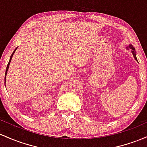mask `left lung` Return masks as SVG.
<instances>
[{
  "label": "left lung",
  "instance_id": "1",
  "mask_svg": "<svg viewBox=\"0 0 147 147\" xmlns=\"http://www.w3.org/2000/svg\"><path fill=\"white\" fill-rule=\"evenodd\" d=\"M126 49H131V53H132V54H133V57H134V58H135V60H136L137 62H138V59H137V57H136V49H135V48L133 47V46L132 45V44H129V45H128V47H126Z\"/></svg>",
  "mask_w": 147,
  "mask_h": 147
}]
</instances>
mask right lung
<instances>
[{"mask_svg":"<svg viewBox=\"0 0 147 147\" xmlns=\"http://www.w3.org/2000/svg\"><path fill=\"white\" fill-rule=\"evenodd\" d=\"M18 49V47H16V49H14V51H13L12 54H11V56H10V58H9V62H8V64H7V68H6V71H5V83H6V75H7V71H8V69H9V64H10V62H11V58H12V56H13V55H14V53H15V51H16V49ZM5 86H6V85H5Z\"/></svg>","mask_w":147,"mask_h":147,"instance_id":"add662e5","label":"right lung"}]
</instances>
